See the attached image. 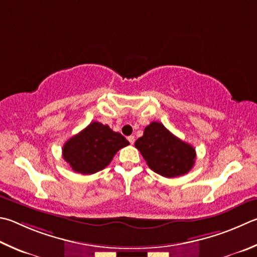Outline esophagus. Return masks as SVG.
I'll return each mask as SVG.
<instances>
[{"instance_id": "esophagus-1", "label": "esophagus", "mask_w": 257, "mask_h": 257, "mask_svg": "<svg viewBox=\"0 0 257 257\" xmlns=\"http://www.w3.org/2000/svg\"><path fill=\"white\" fill-rule=\"evenodd\" d=\"M128 141H129L130 144L133 145V144L135 143V137H134V136H129V137H128Z\"/></svg>"}]
</instances>
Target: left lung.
I'll return each instance as SVG.
<instances>
[{
	"label": "left lung",
	"mask_w": 257,
	"mask_h": 257,
	"mask_svg": "<svg viewBox=\"0 0 257 257\" xmlns=\"http://www.w3.org/2000/svg\"><path fill=\"white\" fill-rule=\"evenodd\" d=\"M149 169L164 177H176L188 173L195 162V149L174 136L164 124L153 121L144 135L135 143Z\"/></svg>",
	"instance_id": "8db88e82"
}]
</instances>
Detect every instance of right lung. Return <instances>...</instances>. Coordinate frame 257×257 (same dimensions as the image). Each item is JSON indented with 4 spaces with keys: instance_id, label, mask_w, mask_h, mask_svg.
Returning <instances> with one entry per match:
<instances>
[{
    "instance_id": "obj_1",
    "label": "right lung",
    "mask_w": 257,
    "mask_h": 257,
    "mask_svg": "<svg viewBox=\"0 0 257 257\" xmlns=\"http://www.w3.org/2000/svg\"><path fill=\"white\" fill-rule=\"evenodd\" d=\"M128 145L122 135L93 121L65 143L63 158L76 173L94 174L108 166L116 152Z\"/></svg>"
}]
</instances>
